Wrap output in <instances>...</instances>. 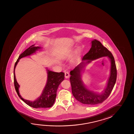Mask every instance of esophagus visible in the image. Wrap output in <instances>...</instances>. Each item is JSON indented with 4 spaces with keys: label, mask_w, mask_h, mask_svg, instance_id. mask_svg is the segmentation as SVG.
<instances>
[{
    "label": "esophagus",
    "mask_w": 134,
    "mask_h": 134,
    "mask_svg": "<svg viewBox=\"0 0 134 134\" xmlns=\"http://www.w3.org/2000/svg\"><path fill=\"white\" fill-rule=\"evenodd\" d=\"M70 76V74L68 71H65V77L66 78H68Z\"/></svg>",
    "instance_id": "obj_1"
}]
</instances>
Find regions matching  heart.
<instances>
[{"mask_svg": "<svg viewBox=\"0 0 134 134\" xmlns=\"http://www.w3.org/2000/svg\"><path fill=\"white\" fill-rule=\"evenodd\" d=\"M69 57H70V54H69V53H66V54L65 55V57L66 58H69ZM78 59H76V60H74V63H77V62H78Z\"/></svg>", "mask_w": 134, "mask_h": 134, "instance_id": "1", "label": "heart"}]
</instances>
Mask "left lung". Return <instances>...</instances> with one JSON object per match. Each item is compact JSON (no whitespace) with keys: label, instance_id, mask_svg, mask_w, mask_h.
Masks as SVG:
<instances>
[{"label":"left lung","instance_id":"8db88e82","mask_svg":"<svg viewBox=\"0 0 134 134\" xmlns=\"http://www.w3.org/2000/svg\"><path fill=\"white\" fill-rule=\"evenodd\" d=\"M104 56L109 57L111 61L110 75L107 87L103 93L99 94L89 91L86 88L82 82L80 73L85 64L90 62L92 60ZM86 60L87 61L85 62L84 61ZM82 60V63L70 71L71 77L70 80L72 94L77 101L84 104L94 105L102 103L109 96L116 80L117 70L114 57L112 53L104 47L100 41L94 40L92 41V46L90 51L85 55Z\"/></svg>","mask_w":134,"mask_h":134}]
</instances>
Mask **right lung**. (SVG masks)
I'll use <instances>...</instances> for the list:
<instances>
[{
  "instance_id": "add662e5",
  "label": "right lung",
  "mask_w": 134,
  "mask_h": 134,
  "mask_svg": "<svg viewBox=\"0 0 134 134\" xmlns=\"http://www.w3.org/2000/svg\"><path fill=\"white\" fill-rule=\"evenodd\" d=\"M33 45L30 47L29 48L25 51L20 55L16 62L15 63L14 69V83L15 90L16 91L18 95L19 98L24 101L28 105L35 108H45L52 107L54 103L55 99L56 97V92L61 82L64 79V73L63 72H56L48 70V78L46 85L44 88L41 96L36 100L31 102L27 100L22 98V97L19 94V85L16 82L15 69L16 64L19 62V60L23 57L32 54L36 52V51L41 49L40 47L34 46Z\"/></svg>"
}]
</instances>
